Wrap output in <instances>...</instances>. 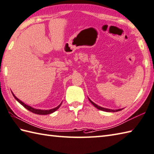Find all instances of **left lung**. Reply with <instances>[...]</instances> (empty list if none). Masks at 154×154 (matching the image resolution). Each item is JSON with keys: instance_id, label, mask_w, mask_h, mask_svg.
Here are the masks:
<instances>
[{"instance_id": "1", "label": "left lung", "mask_w": 154, "mask_h": 154, "mask_svg": "<svg viewBox=\"0 0 154 154\" xmlns=\"http://www.w3.org/2000/svg\"><path fill=\"white\" fill-rule=\"evenodd\" d=\"M88 100L89 101L92 103V104H93V106H94V107H96L97 109H100V110H102V111H103V112H118V111H120L122 110V109H123L124 108H121V109H108V108H103V107H101V106H98L96 104V103H94L92 100H91L89 98H88Z\"/></svg>"}]
</instances>
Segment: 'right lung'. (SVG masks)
I'll use <instances>...</instances> for the list:
<instances>
[{"mask_svg": "<svg viewBox=\"0 0 154 154\" xmlns=\"http://www.w3.org/2000/svg\"><path fill=\"white\" fill-rule=\"evenodd\" d=\"M12 95H13L14 98L16 100H17V101H18V102H19L21 105H23L25 108L28 109V110H29V111H30L31 112H32V113H34V114H39V115H47V114H52V113L54 112L55 111L57 110V109L60 108V106H61L62 103V102L60 104H59V105L57 106V107H56V108H53V109H35V108H32V107H31V106H28V105H26V104H25V103H24V102H22L21 100H20L19 99L17 98V97L15 96V95L14 94L13 92H12Z\"/></svg>", "mask_w": 154, "mask_h": 154, "instance_id": "add662e5", "label": "right lung"}]
</instances>
